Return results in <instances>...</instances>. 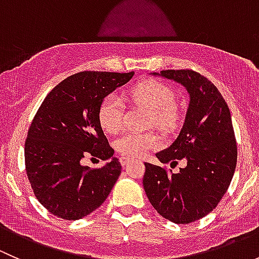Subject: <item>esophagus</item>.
Segmentation results:
<instances>
[{
    "mask_svg": "<svg viewBox=\"0 0 259 259\" xmlns=\"http://www.w3.org/2000/svg\"><path fill=\"white\" fill-rule=\"evenodd\" d=\"M132 161H133V159L132 158H127V156H121V158H120V163H121L122 166L127 165V164L132 163Z\"/></svg>",
    "mask_w": 259,
    "mask_h": 259,
    "instance_id": "esophagus-1",
    "label": "esophagus"
}]
</instances>
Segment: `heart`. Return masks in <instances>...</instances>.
<instances>
[{
	"mask_svg": "<svg viewBox=\"0 0 259 259\" xmlns=\"http://www.w3.org/2000/svg\"><path fill=\"white\" fill-rule=\"evenodd\" d=\"M129 99L135 105L149 109L146 125L161 130H171L179 121V108L173 89L156 80L139 82L130 90ZM124 105L121 99L110 94L101 101L98 111L99 124L108 134H115L121 127ZM159 137L153 132L126 133L115 142L117 153L127 158H142L149 150L158 148Z\"/></svg>",
	"mask_w": 259,
	"mask_h": 259,
	"instance_id": "heart-1",
	"label": "heart"
}]
</instances>
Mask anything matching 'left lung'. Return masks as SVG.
I'll return each instance as SVG.
<instances>
[{"label":"left lung","mask_w":259,"mask_h":259,"mask_svg":"<svg viewBox=\"0 0 259 259\" xmlns=\"http://www.w3.org/2000/svg\"><path fill=\"white\" fill-rule=\"evenodd\" d=\"M155 76L187 89L189 106L178 138L156 153L163 164L185 163L170 173L145 163L143 185L156 211L177 224H188L210 213L226 194L237 165V143L231 111L218 89L193 70H163Z\"/></svg>","instance_id":"8db88e82"}]
</instances>
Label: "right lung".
I'll return each mask as SVG.
<instances>
[{"label":"right lung","instance_id":"right-lung-1","mask_svg":"<svg viewBox=\"0 0 259 259\" xmlns=\"http://www.w3.org/2000/svg\"><path fill=\"white\" fill-rule=\"evenodd\" d=\"M134 71H83L55 86L38 108L25 143L27 178L38 202L50 213L77 221L98 209L121 173L99 124L104 98L125 85ZM86 155L111 159L90 169L80 164Z\"/></svg>","mask_w":259,"mask_h":259}]
</instances>
